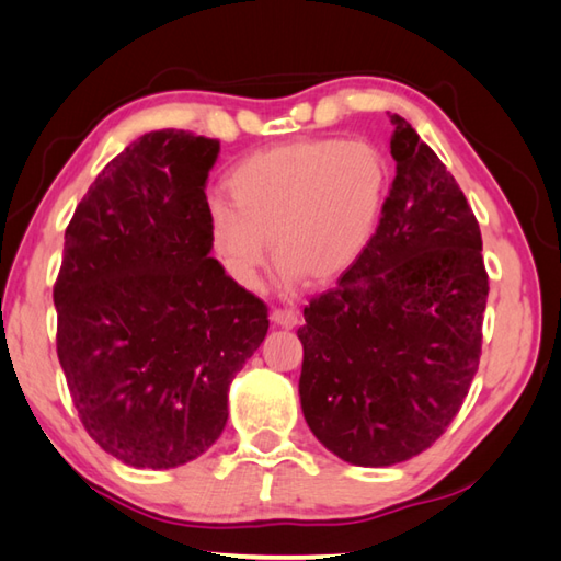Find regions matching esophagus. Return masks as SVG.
I'll return each instance as SVG.
<instances>
[{
  "label": "esophagus",
  "instance_id": "esophagus-1",
  "mask_svg": "<svg viewBox=\"0 0 561 561\" xmlns=\"http://www.w3.org/2000/svg\"><path fill=\"white\" fill-rule=\"evenodd\" d=\"M270 321H272V325L274 328H294L296 323H299V316H296L294 311H284V309H274L272 313H270Z\"/></svg>",
  "mask_w": 561,
  "mask_h": 561
}]
</instances>
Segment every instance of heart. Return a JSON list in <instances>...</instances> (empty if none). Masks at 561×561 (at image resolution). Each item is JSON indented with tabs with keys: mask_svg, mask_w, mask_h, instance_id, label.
I'll list each match as a JSON object with an SVG mask.
<instances>
[{
	"mask_svg": "<svg viewBox=\"0 0 561 561\" xmlns=\"http://www.w3.org/2000/svg\"><path fill=\"white\" fill-rule=\"evenodd\" d=\"M389 160L367 138L294 140L260 150L230 172V206L208 211V245L226 277L255 289L272 248L274 277L296 289L328 284L375 238L389 192ZM271 245H266V240Z\"/></svg>",
	"mask_w": 561,
	"mask_h": 561,
	"instance_id": "heart-1",
	"label": "heart"
}]
</instances>
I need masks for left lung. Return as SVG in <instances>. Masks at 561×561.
<instances>
[{"mask_svg": "<svg viewBox=\"0 0 561 561\" xmlns=\"http://www.w3.org/2000/svg\"><path fill=\"white\" fill-rule=\"evenodd\" d=\"M389 118L397 178L375 238L296 331L304 419L357 467L405 462L453 423L479 367L489 296L462 190L409 121Z\"/></svg>", "mask_w": 561, "mask_h": 561, "instance_id": "8db88e82", "label": "left lung"}]
</instances>
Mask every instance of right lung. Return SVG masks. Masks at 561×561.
Listing matches in <instances>:
<instances>
[{"instance_id": "add662e5", "label": "right lung", "mask_w": 561, "mask_h": 561, "mask_svg": "<svg viewBox=\"0 0 561 561\" xmlns=\"http://www.w3.org/2000/svg\"><path fill=\"white\" fill-rule=\"evenodd\" d=\"M218 140L150 130L92 182L65 230L53 289L58 359L92 440L174 469L224 433L230 381L267 335V306L208 245Z\"/></svg>"}]
</instances>
